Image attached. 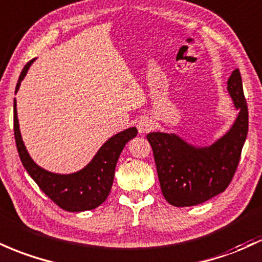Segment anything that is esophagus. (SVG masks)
I'll return each instance as SVG.
<instances>
[{
	"instance_id": "obj_1",
	"label": "esophagus",
	"mask_w": 262,
	"mask_h": 262,
	"mask_svg": "<svg viewBox=\"0 0 262 262\" xmlns=\"http://www.w3.org/2000/svg\"><path fill=\"white\" fill-rule=\"evenodd\" d=\"M137 128L139 130L140 134H144L150 132L154 128V122L153 119H150L149 117H142L137 123Z\"/></svg>"
}]
</instances>
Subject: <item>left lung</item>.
Segmentation results:
<instances>
[{"mask_svg":"<svg viewBox=\"0 0 262 262\" xmlns=\"http://www.w3.org/2000/svg\"><path fill=\"white\" fill-rule=\"evenodd\" d=\"M228 91L238 116L223 138L210 146L195 148L175 134L149 133L160 189L169 204L192 206L216 196L231 183L249 130L248 103L240 71L228 80Z\"/></svg>","mask_w":262,"mask_h":262,"instance_id":"left-lung-1","label":"left lung"}]
</instances>
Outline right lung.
Instances as JSON below:
<instances>
[{"label":"right lung","instance_id":"1","mask_svg":"<svg viewBox=\"0 0 262 262\" xmlns=\"http://www.w3.org/2000/svg\"><path fill=\"white\" fill-rule=\"evenodd\" d=\"M33 61L34 59H31L22 70L16 85V92L18 91L21 80L25 78ZM13 132L19 159L27 173L54 204L63 210L74 212L92 210L104 203L113 185L118 158L126 143L138 134L137 128L134 126L120 132L103 144L96 157L84 169L74 174L61 175L50 173L39 168L31 159L19 133L16 99L13 102Z\"/></svg>","mask_w":262,"mask_h":262}]
</instances>
